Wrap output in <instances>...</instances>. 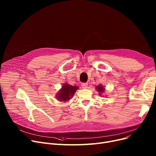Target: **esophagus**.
Wrapping results in <instances>:
<instances>
[{
	"label": "esophagus",
	"mask_w": 156,
	"mask_h": 156,
	"mask_svg": "<svg viewBox=\"0 0 156 156\" xmlns=\"http://www.w3.org/2000/svg\"><path fill=\"white\" fill-rule=\"evenodd\" d=\"M81 86H82V88H87L88 87V83H81Z\"/></svg>",
	"instance_id": "1"
}]
</instances>
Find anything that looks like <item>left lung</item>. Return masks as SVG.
Instances as JSON below:
<instances>
[{"instance_id": "1", "label": "left lung", "mask_w": 156, "mask_h": 156, "mask_svg": "<svg viewBox=\"0 0 156 156\" xmlns=\"http://www.w3.org/2000/svg\"><path fill=\"white\" fill-rule=\"evenodd\" d=\"M96 90L98 91V92L99 93V95H102V94H103L105 91V88L102 86V85H98L97 87H96Z\"/></svg>"}]
</instances>
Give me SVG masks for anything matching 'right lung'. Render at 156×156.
<instances>
[{
    "mask_svg": "<svg viewBox=\"0 0 156 156\" xmlns=\"http://www.w3.org/2000/svg\"><path fill=\"white\" fill-rule=\"evenodd\" d=\"M78 88L77 86H72L66 83L62 86L59 92H57L56 98L59 101H68Z\"/></svg>",
    "mask_w": 156,
    "mask_h": 156,
    "instance_id": "right-lung-1",
    "label": "right lung"
}]
</instances>
